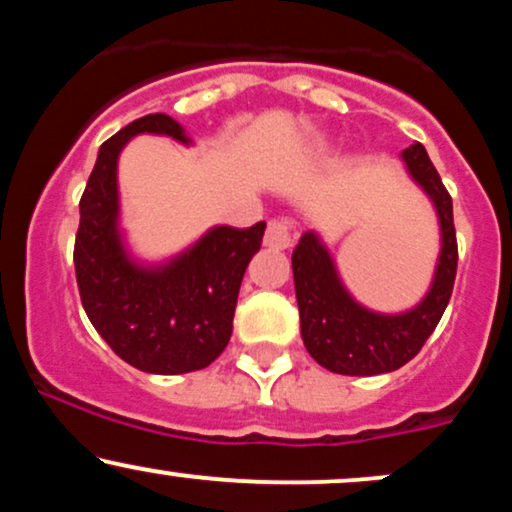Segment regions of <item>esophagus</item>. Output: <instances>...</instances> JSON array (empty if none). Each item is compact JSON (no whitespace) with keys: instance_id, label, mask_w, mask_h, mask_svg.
Here are the masks:
<instances>
[{"instance_id":"obj_1","label":"esophagus","mask_w":512,"mask_h":512,"mask_svg":"<svg viewBox=\"0 0 512 512\" xmlns=\"http://www.w3.org/2000/svg\"><path fill=\"white\" fill-rule=\"evenodd\" d=\"M293 243V226L286 219H272L267 223V233H264V245L272 250H286Z\"/></svg>"}]
</instances>
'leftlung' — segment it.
I'll list each match as a JSON object with an SVG mask.
<instances>
[{
  "label": "left lung",
  "mask_w": 512,
  "mask_h": 512,
  "mask_svg": "<svg viewBox=\"0 0 512 512\" xmlns=\"http://www.w3.org/2000/svg\"><path fill=\"white\" fill-rule=\"evenodd\" d=\"M409 175L431 197L440 221V257L426 298L399 315H380L358 305L344 289L330 250L308 231L293 250L301 337L322 368L339 375H380L402 368L421 351L448 308L457 274V238L452 199L428 158L424 144L402 151Z\"/></svg>",
  "instance_id": "1"
}]
</instances>
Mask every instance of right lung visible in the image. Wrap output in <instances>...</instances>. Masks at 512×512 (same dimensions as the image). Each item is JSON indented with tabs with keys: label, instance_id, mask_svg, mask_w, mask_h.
Returning <instances> with one entry per match:
<instances>
[{
	"label": "right lung",
	"instance_id": "1",
	"mask_svg": "<svg viewBox=\"0 0 512 512\" xmlns=\"http://www.w3.org/2000/svg\"><path fill=\"white\" fill-rule=\"evenodd\" d=\"M144 132L190 144L185 129L163 113L139 117L103 142L79 202L76 284L88 320L122 361L144 373H192L226 349L240 281L267 223L211 228L158 267L134 262L117 226V156Z\"/></svg>",
	"mask_w": 512,
	"mask_h": 512
}]
</instances>
